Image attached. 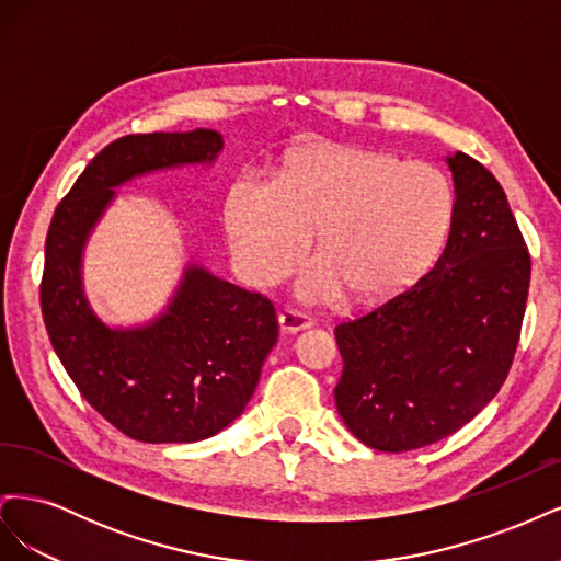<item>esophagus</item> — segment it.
I'll return each mask as SVG.
<instances>
[{
  "label": "esophagus",
  "instance_id": "34e87169",
  "mask_svg": "<svg viewBox=\"0 0 561 561\" xmlns=\"http://www.w3.org/2000/svg\"><path fill=\"white\" fill-rule=\"evenodd\" d=\"M280 330L293 334V332H299V330H307L313 325V320L307 316V313H299V311H293V309H285L280 316Z\"/></svg>",
  "mask_w": 561,
  "mask_h": 561
}]
</instances>
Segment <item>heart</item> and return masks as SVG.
<instances>
[{
    "label": "heart",
    "mask_w": 561,
    "mask_h": 561,
    "mask_svg": "<svg viewBox=\"0 0 561 561\" xmlns=\"http://www.w3.org/2000/svg\"><path fill=\"white\" fill-rule=\"evenodd\" d=\"M454 192L439 168L381 151L322 147L299 154L276 184L241 180L227 198V231L252 285L283 280L316 231L299 295L332 299L348 287L375 301L404 290L443 248Z\"/></svg>",
    "instance_id": "b5f03b06"
}]
</instances>
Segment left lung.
<instances>
[{
  "label": "left lung",
  "instance_id": "obj_1",
  "mask_svg": "<svg viewBox=\"0 0 561 561\" xmlns=\"http://www.w3.org/2000/svg\"><path fill=\"white\" fill-rule=\"evenodd\" d=\"M454 213L435 266L369 313L336 325V412L363 445L410 451L478 416L511 371L531 257L503 186L449 154Z\"/></svg>",
  "mask_w": 561,
  "mask_h": 561
}]
</instances>
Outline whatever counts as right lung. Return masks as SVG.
I'll list each match as a JSON object with an SVG mask.
<instances>
[{
    "label": "right lung",
    "mask_w": 561,
    "mask_h": 561,
    "mask_svg": "<svg viewBox=\"0 0 561 561\" xmlns=\"http://www.w3.org/2000/svg\"><path fill=\"white\" fill-rule=\"evenodd\" d=\"M222 147L210 128L118 138L87 165L48 227L42 313L50 344L91 407L140 443H198L239 419L278 342L276 309L190 262L157 318L110 328L83 290V248L116 186L213 165Z\"/></svg>",
    "instance_id": "1"
}]
</instances>
